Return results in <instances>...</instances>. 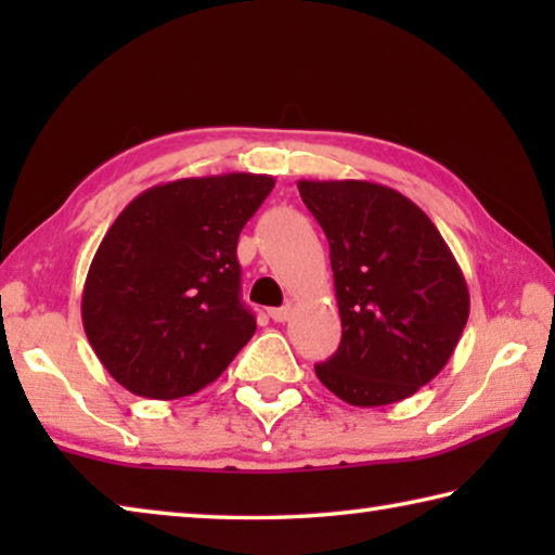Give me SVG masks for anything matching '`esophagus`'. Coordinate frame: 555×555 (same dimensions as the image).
Wrapping results in <instances>:
<instances>
[{
  "mask_svg": "<svg viewBox=\"0 0 555 555\" xmlns=\"http://www.w3.org/2000/svg\"><path fill=\"white\" fill-rule=\"evenodd\" d=\"M291 311H294V308H291V304H286V306H281V308H271L269 315H271V321H274V323H286Z\"/></svg>",
  "mask_w": 555,
  "mask_h": 555,
  "instance_id": "esophagus-1",
  "label": "esophagus"
}]
</instances>
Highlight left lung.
Segmentation results:
<instances>
[{
	"label": "left lung",
	"instance_id": "1",
	"mask_svg": "<svg viewBox=\"0 0 555 555\" xmlns=\"http://www.w3.org/2000/svg\"><path fill=\"white\" fill-rule=\"evenodd\" d=\"M331 244L343 340L315 374L352 406L409 399L446 367L469 315L453 251L428 215L370 181H298Z\"/></svg>",
	"mask_w": 555,
	"mask_h": 555
}]
</instances>
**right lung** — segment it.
<instances>
[{
  "mask_svg": "<svg viewBox=\"0 0 555 555\" xmlns=\"http://www.w3.org/2000/svg\"><path fill=\"white\" fill-rule=\"evenodd\" d=\"M274 178H181L137 195L112 222L82 288V327L137 397L181 399L228 370L257 331L240 298L237 240Z\"/></svg>",
  "mask_w": 555,
  "mask_h": 555,
  "instance_id": "right-lung-1",
  "label": "right lung"
}]
</instances>
